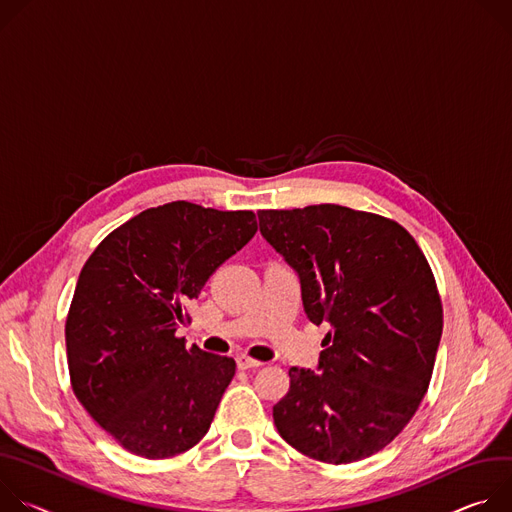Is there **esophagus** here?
Here are the masks:
<instances>
[{
	"label": "esophagus",
	"instance_id": "esophagus-1",
	"mask_svg": "<svg viewBox=\"0 0 512 512\" xmlns=\"http://www.w3.org/2000/svg\"><path fill=\"white\" fill-rule=\"evenodd\" d=\"M260 366H264V364L258 362V360H252V358H248V356H240V358H238V368H240V370H256V368H260Z\"/></svg>",
	"mask_w": 512,
	"mask_h": 512
}]
</instances>
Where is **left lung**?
I'll use <instances>...</instances> for the list:
<instances>
[{
  "instance_id": "8db88e82",
  "label": "left lung",
  "mask_w": 512,
  "mask_h": 512,
  "mask_svg": "<svg viewBox=\"0 0 512 512\" xmlns=\"http://www.w3.org/2000/svg\"><path fill=\"white\" fill-rule=\"evenodd\" d=\"M262 238L297 272L303 309L327 323L317 370H289L280 437L325 464L386 447L427 392L443 311L433 272L396 221L342 205L258 211Z\"/></svg>"
}]
</instances>
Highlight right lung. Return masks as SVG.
I'll use <instances>...</instances> for the list:
<instances>
[{
  "label": "right lung",
  "instance_id": "1",
  "mask_svg": "<svg viewBox=\"0 0 512 512\" xmlns=\"http://www.w3.org/2000/svg\"><path fill=\"white\" fill-rule=\"evenodd\" d=\"M254 234L252 211L173 201L120 225L85 262L65 327L71 384L136 456L173 458L209 431L236 362L187 350L175 331L207 278Z\"/></svg>",
  "mask_w": 512,
  "mask_h": 512
}]
</instances>
